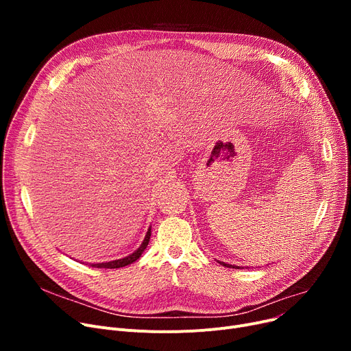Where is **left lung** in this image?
Here are the masks:
<instances>
[{
    "mask_svg": "<svg viewBox=\"0 0 351 351\" xmlns=\"http://www.w3.org/2000/svg\"><path fill=\"white\" fill-rule=\"evenodd\" d=\"M220 265H223L225 267H232V269H242L241 266H234V265H228V263H225V262H219Z\"/></svg>",
    "mask_w": 351,
    "mask_h": 351,
    "instance_id": "left-lung-1",
    "label": "left lung"
}]
</instances>
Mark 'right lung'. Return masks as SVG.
I'll use <instances>...</instances> for the list:
<instances>
[{
  "label": "right lung",
  "instance_id": "1",
  "mask_svg": "<svg viewBox=\"0 0 351 351\" xmlns=\"http://www.w3.org/2000/svg\"><path fill=\"white\" fill-rule=\"evenodd\" d=\"M149 239H151V228L147 229V232H146V234H145V239H143L142 245H141V246H139L134 253H131L129 256L123 257V259L110 261V262H105V263H92L90 266H92V267H98V269H118V267H123V266L131 265V263H134V262H136V261L139 259L141 254H142V253H143V250L146 249L147 243H149Z\"/></svg>",
  "mask_w": 351,
  "mask_h": 351
}]
</instances>
